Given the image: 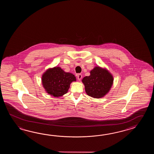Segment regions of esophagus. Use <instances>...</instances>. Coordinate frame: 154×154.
Segmentation results:
<instances>
[{"label": "esophagus", "mask_w": 154, "mask_h": 154, "mask_svg": "<svg viewBox=\"0 0 154 154\" xmlns=\"http://www.w3.org/2000/svg\"><path fill=\"white\" fill-rule=\"evenodd\" d=\"M82 76L81 74H78L77 75V78H78V79L79 80H80L82 79Z\"/></svg>", "instance_id": "esophagus-1"}]
</instances>
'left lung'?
<instances>
[{
    "label": "left lung",
    "mask_w": 154,
    "mask_h": 154,
    "mask_svg": "<svg viewBox=\"0 0 154 154\" xmlns=\"http://www.w3.org/2000/svg\"><path fill=\"white\" fill-rule=\"evenodd\" d=\"M113 80V75L108 70L97 66L90 71V75L82 79V82L87 95L100 98L109 91Z\"/></svg>",
    "instance_id": "obj_1"
}]
</instances>
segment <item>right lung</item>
I'll list each match as a JSON object with an SVG mask.
<instances>
[{
  "mask_svg": "<svg viewBox=\"0 0 154 154\" xmlns=\"http://www.w3.org/2000/svg\"><path fill=\"white\" fill-rule=\"evenodd\" d=\"M76 80L74 75L65 72L59 66L47 69L42 76L43 87L47 93L55 97L66 94L70 84Z\"/></svg>",
  "mask_w": 154,
  "mask_h": 154,
  "instance_id": "add662e5",
  "label": "right lung"
}]
</instances>
